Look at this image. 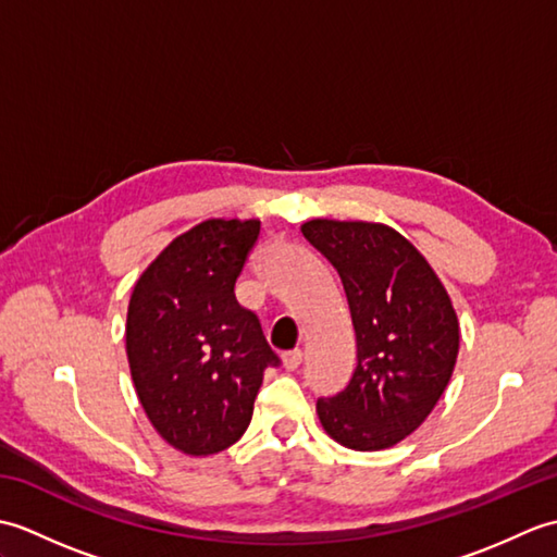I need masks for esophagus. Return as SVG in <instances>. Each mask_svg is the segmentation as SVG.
<instances>
[{
  "label": "esophagus",
  "mask_w": 557,
  "mask_h": 557,
  "mask_svg": "<svg viewBox=\"0 0 557 557\" xmlns=\"http://www.w3.org/2000/svg\"><path fill=\"white\" fill-rule=\"evenodd\" d=\"M301 359H304V354H301V349H294V351H287V354H282V366H285L287 371H297L299 366H301Z\"/></svg>",
  "instance_id": "34e87169"
}]
</instances>
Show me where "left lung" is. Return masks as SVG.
<instances>
[{
	"instance_id": "8db88e82",
	"label": "left lung",
	"mask_w": 557,
	"mask_h": 557,
	"mask_svg": "<svg viewBox=\"0 0 557 557\" xmlns=\"http://www.w3.org/2000/svg\"><path fill=\"white\" fill-rule=\"evenodd\" d=\"M301 234L337 270L357 333L351 381L315 401L318 419L349 449L393 447L419 429L453 377V301L429 260L387 224L309 220Z\"/></svg>"
}]
</instances>
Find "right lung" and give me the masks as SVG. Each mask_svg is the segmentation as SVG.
<instances>
[{
	"mask_svg": "<svg viewBox=\"0 0 557 557\" xmlns=\"http://www.w3.org/2000/svg\"><path fill=\"white\" fill-rule=\"evenodd\" d=\"M258 220H206L180 234L138 277L126 313V357L150 423L191 457L234 445L277 366L256 313L234 297L258 242Z\"/></svg>",
	"mask_w": 557,
	"mask_h": 557,
	"instance_id": "right-lung-1",
	"label": "right lung"
}]
</instances>
